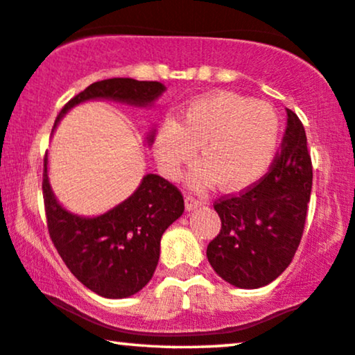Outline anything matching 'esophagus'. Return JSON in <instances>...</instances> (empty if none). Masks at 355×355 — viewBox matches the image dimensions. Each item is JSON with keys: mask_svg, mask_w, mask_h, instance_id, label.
I'll return each instance as SVG.
<instances>
[{"mask_svg": "<svg viewBox=\"0 0 355 355\" xmlns=\"http://www.w3.org/2000/svg\"><path fill=\"white\" fill-rule=\"evenodd\" d=\"M205 203H206V198H203V196H200V195H187V196H185V208H187L189 211L200 208V206L205 205Z\"/></svg>", "mask_w": 355, "mask_h": 355, "instance_id": "esophagus-1", "label": "esophagus"}]
</instances>
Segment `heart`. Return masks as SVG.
<instances>
[{"label":"heart","mask_w":355,"mask_h":355,"mask_svg":"<svg viewBox=\"0 0 355 355\" xmlns=\"http://www.w3.org/2000/svg\"><path fill=\"white\" fill-rule=\"evenodd\" d=\"M279 133V114L270 103L220 92L193 101L174 123H163L154 155L160 170L176 178L200 147L205 163L192 173L196 187L219 181L222 189L241 190L268 170Z\"/></svg>","instance_id":"b5f03b06"}]
</instances>
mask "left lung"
<instances>
[{
	"label": "left lung",
	"instance_id": "8db88e82",
	"mask_svg": "<svg viewBox=\"0 0 355 355\" xmlns=\"http://www.w3.org/2000/svg\"><path fill=\"white\" fill-rule=\"evenodd\" d=\"M313 187V163L298 116L287 127L268 173L238 195L214 201L222 227L208 244V260L234 287L257 288L284 271L302 241Z\"/></svg>",
	"mask_w": 355,
	"mask_h": 355
}]
</instances>
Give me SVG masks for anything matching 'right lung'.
I'll return each instance as SVG.
<instances>
[{
    "label": "right lung",
    "instance_id": "obj_1",
    "mask_svg": "<svg viewBox=\"0 0 355 355\" xmlns=\"http://www.w3.org/2000/svg\"><path fill=\"white\" fill-rule=\"evenodd\" d=\"M165 85L155 80L114 78L98 80L63 106L55 125L71 107L95 98L146 106L157 100ZM154 136H149L152 141ZM42 196L47 230L69 271L106 298H125L139 292L157 268L163 232L184 212V196L176 185L147 174L123 203L98 217H79L63 209L47 178V154L42 173Z\"/></svg>",
    "mask_w": 355,
    "mask_h": 355
}]
</instances>
